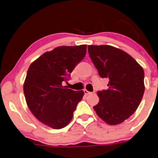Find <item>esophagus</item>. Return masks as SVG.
Listing matches in <instances>:
<instances>
[{
    "mask_svg": "<svg viewBox=\"0 0 158 158\" xmlns=\"http://www.w3.org/2000/svg\"><path fill=\"white\" fill-rule=\"evenodd\" d=\"M84 93H85V94H86V95L91 94V92H90V91H88V90H86V89L84 90Z\"/></svg>",
    "mask_w": 158,
    "mask_h": 158,
    "instance_id": "obj_1",
    "label": "esophagus"
}]
</instances>
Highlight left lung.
<instances>
[{
    "instance_id": "1",
    "label": "left lung",
    "mask_w": 158,
    "mask_h": 158,
    "mask_svg": "<svg viewBox=\"0 0 158 158\" xmlns=\"http://www.w3.org/2000/svg\"><path fill=\"white\" fill-rule=\"evenodd\" d=\"M89 56L102 78L110 79L108 89L98 91L94 110L110 125L122 123L137 110L145 91L144 70L127 52L109 46H88Z\"/></svg>"
}]
</instances>
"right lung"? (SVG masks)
<instances>
[{
	"label": "right lung",
	"instance_id": "1",
	"mask_svg": "<svg viewBox=\"0 0 158 158\" xmlns=\"http://www.w3.org/2000/svg\"><path fill=\"white\" fill-rule=\"evenodd\" d=\"M87 45L59 46L34 60L27 72L23 90L33 115L53 129L66 127L73 116L83 91L62 85L85 56Z\"/></svg>",
	"mask_w": 158,
	"mask_h": 158
}]
</instances>
